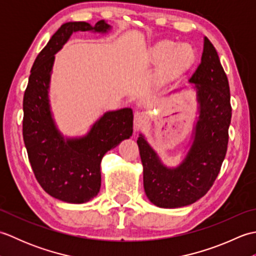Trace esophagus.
Returning a JSON list of instances; mask_svg holds the SVG:
<instances>
[{
	"label": "esophagus",
	"instance_id": "1",
	"mask_svg": "<svg viewBox=\"0 0 256 256\" xmlns=\"http://www.w3.org/2000/svg\"><path fill=\"white\" fill-rule=\"evenodd\" d=\"M148 122V116H146L145 112L138 111L134 114V128L138 130L143 128V125Z\"/></svg>",
	"mask_w": 256,
	"mask_h": 256
}]
</instances>
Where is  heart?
Here are the masks:
<instances>
[{
    "mask_svg": "<svg viewBox=\"0 0 256 256\" xmlns=\"http://www.w3.org/2000/svg\"><path fill=\"white\" fill-rule=\"evenodd\" d=\"M150 56L155 62L165 60L162 70L166 74H175L192 66L196 50L190 44L177 45L175 42L162 40L153 47Z\"/></svg>",
    "mask_w": 256,
    "mask_h": 256,
    "instance_id": "heart-1",
    "label": "heart"
}]
</instances>
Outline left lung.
I'll use <instances>...</instances> for the list:
<instances>
[{
    "instance_id": "1",
    "label": "left lung",
    "mask_w": 256,
    "mask_h": 256,
    "mask_svg": "<svg viewBox=\"0 0 256 256\" xmlns=\"http://www.w3.org/2000/svg\"><path fill=\"white\" fill-rule=\"evenodd\" d=\"M189 82L194 84L197 91L199 120L182 164L165 167L143 135L138 140L145 194L160 208H179L204 197L218 177L226 154L232 116L230 86L218 52L206 37L201 62Z\"/></svg>"
}]
</instances>
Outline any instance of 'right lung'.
I'll list each match as a JSON object with an SVG mask.
<instances>
[{
  "label": "right lung",
  "instance_id": "right-lung-1",
  "mask_svg": "<svg viewBox=\"0 0 256 256\" xmlns=\"http://www.w3.org/2000/svg\"><path fill=\"white\" fill-rule=\"evenodd\" d=\"M110 25L99 20L60 26L32 64L23 99V138L32 170L42 188L69 204H84L100 192L102 157L133 133V111L125 108L103 114L84 138L64 140L52 118L48 88L55 54L74 32H106Z\"/></svg>",
  "mask_w": 256,
  "mask_h": 256
}]
</instances>
